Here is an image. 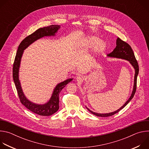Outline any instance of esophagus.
I'll use <instances>...</instances> for the list:
<instances>
[{
	"label": "esophagus",
	"mask_w": 149,
	"mask_h": 149,
	"mask_svg": "<svg viewBox=\"0 0 149 149\" xmlns=\"http://www.w3.org/2000/svg\"><path fill=\"white\" fill-rule=\"evenodd\" d=\"M77 81H82V79H83V77L81 76V75H78L77 77Z\"/></svg>",
	"instance_id": "esophagus-1"
}]
</instances>
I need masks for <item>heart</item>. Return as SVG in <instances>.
Listing matches in <instances>:
<instances>
[{
	"instance_id": "b5f03b06",
	"label": "heart",
	"mask_w": 149,
	"mask_h": 149,
	"mask_svg": "<svg viewBox=\"0 0 149 149\" xmlns=\"http://www.w3.org/2000/svg\"><path fill=\"white\" fill-rule=\"evenodd\" d=\"M95 47V50L97 52H100L104 51L106 45L105 42L100 40L99 38L95 36H89L85 39L82 42L81 49H89Z\"/></svg>"
}]
</instances>
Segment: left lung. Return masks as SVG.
Listing matches in <instances>:
<instances>
[{
	"label": "left lung",
	"instance_id": "1",
	"mask_svg": "<svg viewBox=\"0 0 149 149\" xmlns=\"http://www.w3.org/2000/svg\"><path fill=\"white\" fill-rule=\"evenodd\" d=\"M116 45H117V46L115 48V49L113 50V51L112 52H111L110 54H108L107 56H110V57H114V58L126 59L130 62V63L135 69L133 90L132 91V94L130 97L129 98V99L127 101V102L122 106L120 109H119L118 110H116L114 112H112L110 113H107V114H100V113H97L93 112V111H91L90 110H89L88 108H87L91 113H92L98 117H109V116H111L118 113L121 110H122L124 107H125L126 105L131 101V100L133 98V97L136 93V91L137 78V75H138L139 71V68L138 62L136 59L133 51L129 44H127V42L123 41L119 38H118L117 39Z\"/></svg>",
	"mask_w": 149,
	"mask_h": 149
}]
</instances>
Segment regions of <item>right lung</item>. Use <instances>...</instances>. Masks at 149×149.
<instances>
[{
    "label": "right lung",
    "mask_w": 149,
    "mask_h": 149,
    "mask_svg": "<svg viewBox=\"0 0 149 149\" xmlns=\"http://www.w3.org/2000/svg\"><path fill=\"white\" fill-rule=\"evenodd\" d=\"M60 28V25H52L47 27H44L37 29L35 32L26 37L19 44L16 55L15 58L13 65V79L17 90V94L20 101L25 107L32 112L42 116H49L56 113L59 109V94L61 90L64 88L67 84L72 80V78L68 79L58 84L55 88L53 94L49 101L43 105H39L33 103L29 101L25 96L20 83L19 80V69L21 58H22L24 50L29 46L33 42L44 36H54Z\"/></svg>",
    "instance_id": "add662e5"
}]
</instances>
